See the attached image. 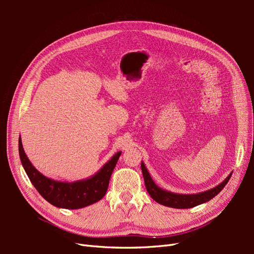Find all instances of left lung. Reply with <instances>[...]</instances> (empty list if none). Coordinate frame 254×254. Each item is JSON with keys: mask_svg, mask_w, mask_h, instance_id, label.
<instances>
[{"mask_svg": "<svg viewBox=\"0 0 254 254\" xmlns=\"http://www.w3.org/2000/svg\"><path fill=\"white\" fill-rule=\"evenodd\" d=\"M141 168H142V174L144 177L145 187L150 197L160 204H163L170 207H175V209H190V207H194L196 205H199L211 200L213 197L216 196L219 191L225 188V186L230 179V177L232 175L230 174L224 181H222L220 184H218L217 187H215L209 190H205V191H202V193H198V194L184 195V194L172 193V191H168L159 188L151 179L147 168L145 167V164L143 162L141 163Z\"/></svg>", "mask_w": 254, "mask_h": 254, "instance_id": "8db88e82", "label": "left lung"}]
</instances>
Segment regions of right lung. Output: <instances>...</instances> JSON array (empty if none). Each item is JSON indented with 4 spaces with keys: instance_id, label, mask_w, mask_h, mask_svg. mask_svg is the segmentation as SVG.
<instances>
[{
    "instance_id": "obj_1",
    "label": "right lung",
    "mask_w": 254,
    "mask_h": 254,
    "mask_svg": "<svg viewBox=\"0 0 254 254\" xmlns=\"http://www.w3.org/2000/svg\"><path fill=\"white\" fill-rule=\"evenodd\" d=\"M121 153V151L115 153L101 170L90 178L74 182H63L50 179L36 170L23 149L21 137H19L21 163L30 182L45 200L63 209H81L101 200L108 190L111 174Z\"/></svg>"
}]
</instances>
